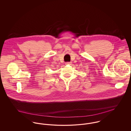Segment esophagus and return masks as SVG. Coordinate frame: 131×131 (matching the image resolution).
<instances>
[{
    "label": "esophagus",
    "mask_w": 131,
    "mask_h": 131,
    "mask_svg": "<svg viewBox=\"0 0 131 131\" xmlns=\"http://www.w3.org/2000/svg\"><path fill=\"white\" fill-rule=\"evenodd\" d=\"M71 62H66L65 63L66 65H71Z\"/></svg>",
    "instance_id": "34e87169"
}]
</instances>
